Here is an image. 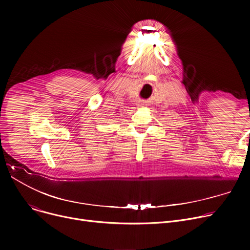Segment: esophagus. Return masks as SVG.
<instances>
[{"label": "esophagus", "mask_w": 250, "mask_h": 250, "mask_svg": "<svg viewBox=\"0 0 250 250\" xmlns=\"http://www.w3.org/2000/svg\"><path fill=\"white\" fill-rule=\"evenodd\" d=\"M145 103H146V102H145V101H143V100L139 102V104H142V105H145Z\"/></svg>", "instance_id": "obj_1"}]
</instances>
